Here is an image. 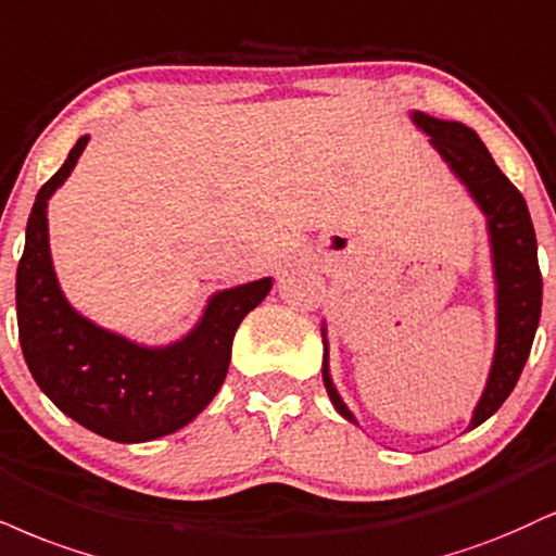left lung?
Returning a JSON list of instances; mask_svg holds the SVG:
<instances>
[{"instance_id": "left-lung-1", "label": "left lung", "mask_w": 556, "mask_h": 556, "mask_svg": "<svg viewBox=\"0 0 556 556\" xmlns=\"http://www.w3.org/2000/svg\"><path fill=\"white\" fill-rule=\"evenodd\" d=\"M414 124L430 134L434 150L443 155L453 173L464 180L466 189L486 214L492 240L494 277H497V350L484 396L479 399L471 427L490 419L518 383L523 365L531 354L541 318V269L536 253V232L526 199L503 170L497 168L477 131L458 122H440L427 113H414ZM326 344V342H324ZM324 383L331 404L342 417L354 422L352 412L339 399L329 378V359H324Z\"/></svg>"}]
</instances>
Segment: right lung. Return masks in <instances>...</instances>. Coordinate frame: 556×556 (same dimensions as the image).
Masks as SVG:
<instances>
[{
	"instance_id": "obj_1",
	"label": "right lung",
	"mask_w": 556,
	"mask_h": 556,
	"mask_svg": "<svg viewBox=\"0 0 556 556\" xmlns=\"http://www.w3.org/2000/svg\"><path fill=\"white\" fill-rule=\"evenodd\" d=\"M87 139H77L62 168L41 186L28 217L15 285L20 346L36 383L66 417L116 443H144L189 425L214 399L236 329L269 295L271 277L217 292L197 329L163 350L126 342L72 311L51 266L46 204Z\"/></svg>"
}]
</instances>
